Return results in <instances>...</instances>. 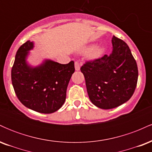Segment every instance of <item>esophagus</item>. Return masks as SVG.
Masks as SVG:
<instances>
[{"instance_id": "esophagus-1", "label": "esophagus", "mask_w": 152, "mask_h": 152, "mask_svg": "<svg viewBox=\"0 0 152 152\" xmlns=\"http://www.w3.org/2000/svg\"><path fill=\"white\" fill-rule=\"evenodd\" d=\"M74 64H75V69H76V71H79L80 68H81V64H79V62L75 61Z\"/></svg>"}]
</instances>
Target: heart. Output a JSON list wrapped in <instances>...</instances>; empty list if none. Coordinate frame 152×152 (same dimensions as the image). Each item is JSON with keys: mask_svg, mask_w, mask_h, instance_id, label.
Returning a JSON list of instances; mask_svg holds the SVG:
<instances>
[{"mask_svg": "<svg viewBox=\"0 0 152 152\" xmlns=\"http://www.w3.org/2000/svg\"><path fill=\"white\" fill-rule=\"evenodd\" d=\"M91 50L92 51L90 53V56L91 58H98V57L100 56L104 52V49L102 48V47H95V48H93V47H88L85 49V51L88 52L90 51Z\"/></svg>", "mask_w": 152, "mask_h": 152, "instance_id": "obj_1", "label": "heart"}]
</instances>
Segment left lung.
<instances>
[{
  "instance_id": "8db88e82",
  "label": "left lung",
  "mask_w": 152,
  "mask_h": 152,
  "mask_svg": "<svg viewBox=\"0 0 152 152\" xmlns=\"http://www.w3.org/2000/svg\"><path fill=\"white\" fill-rule=\"evenodd\" d=\"M110 55L89 61L81 67L88 97L97 107L111 109L130 99L137 84L138 68L128 45L113 36Z\"/></svg>"
}]
</instances>
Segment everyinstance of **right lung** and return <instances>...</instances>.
I'll list each match as a JSON object with an SVG mask.
<instances>
[{"label":"right lung","mask_w":152,"mask_h":152,"mask_svg":"<svg viewBox=\"0 0 152 152\" xmlns=\"http://www.w3.org/2000/svg\"><path fill=\"white\" fill-rule=\"evenodd\" d=\"M34 43L26 41L18 48L11 70V81L20 102L28 109L51 114L64 104L66 89L74 73V62L61 64L50 60L36 67L26 62Z\"/></svg>","instance_id":"add662e5"}]
</instances>
